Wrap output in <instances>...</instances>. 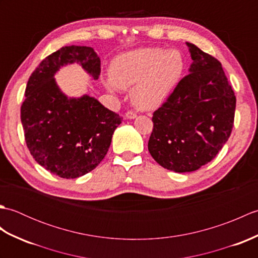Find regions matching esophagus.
<instances>
[{
  "mask_svg": "<svg viewBox=\"0 0 258 258\" xmlns=\"http://www.w3.org/2000/svg\"><path fill=\"white\" fill-rule=\"evenodd\" d=\"M125 116H126V118H128V119H134L136 116H138V115H136V113H134L132 111H128L127 113L125 114Z\"/></svg>",
  "mask_w": 258,
  "mask_h": 258,
  "instance_id": "esophagus-1",
  "label": "esophagus"
}]
</instances>
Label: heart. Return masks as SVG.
Instances as JSON below:
<instances>
[{"label":"heart","mask_w":258,"mask_h":258,"mask_svg":"<svg viewBox=\"0 0 258 258\" xmlns=\"http://www.w3.org/2000/svg\"><path fill=\"white\" fill-rule=\"evenodd\" d=\"M184 70L185 59L179 51L142 47L114 58L105 85L111 92L134 86L131 93L134 106L151 111L172 94Z\"/></svg>","instance_id":"heart-1"}]
</instances>
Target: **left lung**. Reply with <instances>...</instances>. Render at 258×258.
<instances>
[{"label":"left lung","mask_w":258,"mask_h":258,"mask_svg":"<svg viewBox=\"0 0 258 258\" xmlns=\"http://www.w3.org/2000/svg\"><path fill=\"white\" fill-rule=\"evenodd\" d=\"M193 63L167 101L153 114L152 157L176 173L193 172L211 162L228 141L236 97L222 64L186 42Z\"/></svg>","instance_id":"1"}]
</instances>
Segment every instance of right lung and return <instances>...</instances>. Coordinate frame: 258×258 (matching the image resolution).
<instances>
[{"label": "right lung", "mask_w": 258, "mask_h": 258, "mask_svg": "<svg viewBox=\"0 0 258 258\" xmlns=\"http://www.w3.org/2000/svg\"><path fill=\"white\" fill-rule=\"evenodd\" d=\"M78 63L93 79L101 59L89 46H64L45 57L30 76L21 122L33 158L62 178H78L93 171L105 157L122 117L90 95L68 97L54 75Z\"/></svg>", "instance_id": "obj_1"}]
</instances>
